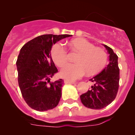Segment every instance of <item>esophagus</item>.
<instances>
[{
	"mask_svg": "<svg viewBox=\"0 0 135 135\" xmlns=\"http://www.w3.org/2000/svg\"><path fill=\"white\" fill-rule=\"evenodd\" d=\"M64 83L65 84H75L76 82L74 81H69V80H65L64 81Z\"/></svg>",
	"mask_w": 135,
	"mask_h": 135,
	"instance_id": "obj_1",
	"label": "esophagus"
}]
</instances>
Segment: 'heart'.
<instances>
[{"label": "heart", "mask_w": 135, "mask_h": 135, "mask_svg": "<svg viewBox=\"0 0 135 135\" xmlns=\"http://www.w3.org/2000/svg\"><path fill=\"white\" fill-rule=\"evenodd\" d=\"M70 45L79 55L76 64H67L60 71L62 78L74 80L81 78L88 73L93 75L100 72L107 62L108 56L104 50L95 47L93 44L83 38L73 40ZM51 56L54 62L58 66H62L67 62V51L61 43H57L51 50Z\"/></svg>", "instance_id": "heart-1"}]
</instances>
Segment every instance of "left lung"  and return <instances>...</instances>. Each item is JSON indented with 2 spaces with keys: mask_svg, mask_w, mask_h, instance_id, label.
Segmentation results:
<instances>
[{
  "mask_svg": "<svg viewBox=\"0 0 135 135\" xmlns=\"http://www.w3.org/2000/svg\"><path fill=\"white\" fill-rule=\"evenodd\" d=\"M103 45L109 55V63L99 74L89 80L93 83L91 88L80 95L82 104L91 109L99 110L107 107L115 99L119 88L118 57L112 49Z\"/></svg>",
  "mask_w": 135,
  "mask_h": 135,
  "instance_id": "1",
  "label": "left lung"
}]
</instances>
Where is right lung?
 <instances>
[{
  "instance_id": "right-lung-1",
  "label": "right lung",
  "mask_w": 135,
  "mask_h": 135,
  "mask_svg": "<svg viewBox=\"0 0 135 135\" xmlns=\"http://www.w3.org/2000/svg\"><path fill=\"white\" fill-rule=\"evenodd\" d=\"M70 35H44L26 43L20 50L16 66L18 84L26 103L34 110L46 111L59 103L64 81H51L58 72L51 56L53 45Z\"/></svg>"
}]
</instances>
